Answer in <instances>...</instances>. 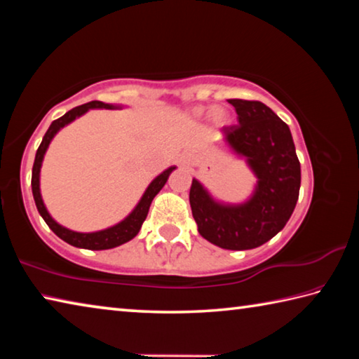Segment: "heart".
Instances as JSON below:
<instances>
[{
	"label": "heart",
	"mask_w": 359,
	"mask_h": 359,
	"mask_svg": "<svg viewBox=\"0 0 359 359\" xmlns=\"http://www.w3.org/2000/svg\"><path fill=\"white\" fill-rule=\"evenodd\" d=\"M191 115L196 118H203V117H209L210 121L217 126H224L229 123L231 115L224 107H204V106H198L191 109Z\"/></svg>",
	"instance_id": "heart-1"
}]
</instances>
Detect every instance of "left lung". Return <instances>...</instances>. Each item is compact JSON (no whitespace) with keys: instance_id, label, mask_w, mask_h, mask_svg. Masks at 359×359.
<instances>
[{"instance_id":"8db88e82","label":"left lung","mask_w":359,"mask_h":359,"mask_svg":"<svg viewBox=\"0 0 359 359\" xmlns=\"http://www.w3.org/2000/svg\"><path fill=\"white\" fill-rule=\"evenodd\" d=\"M238 112V126L223 128V142L244 158L257 177L244 203H222L198 179L190 205L198 233L226 250H250L266 244L290 220L299 198L301 165L288 125L259 101L228 100Z\"/></svg>"}]
</instances>
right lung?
Wrapping results in <instances>:
<instances>
[{
    "label": "right lung",
    "instance_id": "obj_1",
    "mask_svg": "<svg viewBox=\"0 0 359 359\" xmlns=\"http://www.w3.org/2000/svg\"><path fill=\"white\" fill-rule=\"evenodd\" d=\"M121 107H123L121 104H109V102H102V101H90L87 104L71 109V111L66 112L63 117L52 121V125L48 126L47 133L44 135V137H42V142L39 145L38 151H36L33 175H32V190H33L36 208H38L41 217L44 218V222L48 224V228H50L60 239L68 242L69 245H74L79 248H87V250H107V248L118 247L121 244H125V242L131 241L133 238H136L139 229H141L142 223L145 220V217L149 214L151 201H154V198L160 193L161 188L165 187L169 175H171V172L175 169V166H171L168 168L166 171H163L160 175H156V177L150 182V185L145 188L142 198L139 199L136 208L133 209L130 214L123 218V220L118 222L117 224H114L111 228L95 231V233H79V231L65 228L53 220L52 215L48 214L44 201H42L41 188H39L41 166H42V160H44L46 151L48 149V144L52 142V139L55 137V135L60 130L65 128L66 125H69L71 121H74L76 118L82 117V115L87 114L90 109H121Z\"/></svg>",
    "mask_w": 359,
    "mask_h": 359
}]
</instances>
